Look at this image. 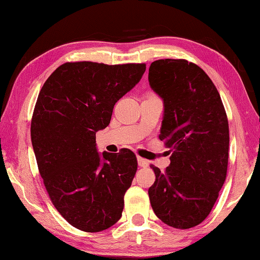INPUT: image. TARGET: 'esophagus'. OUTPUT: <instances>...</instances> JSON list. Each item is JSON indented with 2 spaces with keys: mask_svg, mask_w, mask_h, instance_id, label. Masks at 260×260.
I'll use <instances>...</instances> for the list:
<instances>
[{
  "mask_svg": "<svg viewBox=\"0 0 260 260\" xmlns=\"http://www.w3.org/2000/svg\"><path fill=\"white\" fill-rule=\"evenodd\" d=\"M138 162H139V166L141 167H147L149 165V161L142 157H138Z\"/></svg>",
  "mask_w": 260,
  "mask_h": 260,
  "instance_id": "esophagus-1",
  "label": "esophagus"
}]
</instances>
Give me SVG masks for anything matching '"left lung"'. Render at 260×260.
Returning <instances> with one entry per match:
<instances>
[{
	"label": "left lung",
	"instance_id": "8db88e82",
	"mask_svg": "<svg viewBox=\"0 0 260 260\" xmlns=\"http://www.w3.org/2000/svg\"><path fill=\"white\" fill-rule=\"evenodd\" d=\"M149 82L164 101L159 140L171 148L164 172L148 193L162 222L188 230L204 221L225 183L230 148L227 114L214 83L187 59H158Z\"/></svg>",
	"mask_w": 260,
	"mask_h": 260
}]
</instances>
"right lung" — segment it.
Segmentation results:
<instances>
[{
  "instance_id": "1",
  "label": "right lung",
  "mask_w": 260,
  "mask_h": 260,
  "mask_svg": "<svg viewBox=\"0 0 260 260\" xmlns=\"http://www.w3.org/2000/svg\"><path fill=\"white\" fill-rule=\"evenodd\" d=\"M144 71V63L68 61L39 93L30 122L39 172L51 203L78 230L102 232L121 217L138 159L129 149L101 158L95 134Z\"/></svg>"
}]
</instances>
